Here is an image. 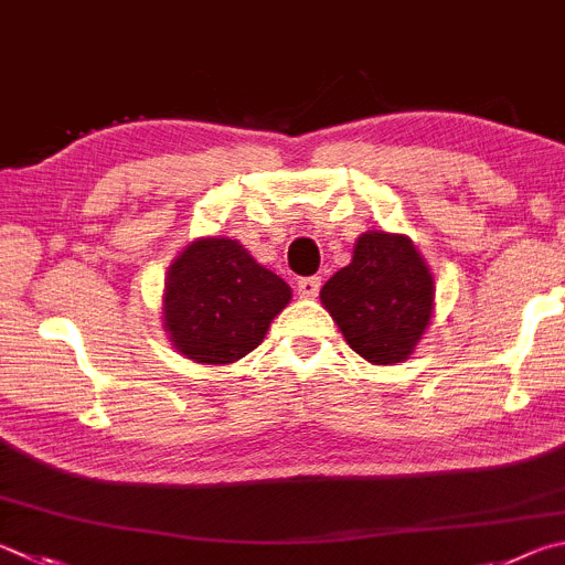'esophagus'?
<instances>
[{"label":"esophagus","mask_w":565,"mask_h":565,"mask_svg":"<svg viewBox=\"0 0 565 565\" xmlns=\"http://www.w3.org/2000/svg\"><path fill=\"white\" fill-rule=\"evenodd\" d=\"M318 289H321V276H306L296 284V291H299L301 299H316Z\"/></svg>","instance_id":"obj_1"}]
</instances>
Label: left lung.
Instances as JSON below:
<instances>
[{"label":"left lung","mask_w":565,"mask_h":565,"mask_svg":"<svg viewBox=\"0 0 565 565\" xmlns=\"http://www.w3.org/2000/svg\"><path fill=\"white\" fill-rule=\"evenodd\" d=\"M345 343L373 365L407 361L435 313V276L405 234L363 232L353 259L321 289Z\"/></svg>","instance_id":"8db88e82"}]
</instances>
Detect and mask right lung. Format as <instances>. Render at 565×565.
Instances as JSON below:
<instances>
[{
	"label": "right lung",
	"mask_w": 565,
	"mask_h": 565,
	"mask_svg": "<svg viewBox=\"0 0 565 565\" xmlns=\"http://www.w3.org/2000/svg\"><path fill=\"white\" fill-rule=\"evenodd\" d=\"M291 301V286L230 237H198L172 259L162 328L175 351L202 365H230L264 341Z\"/></svg>",
	"instance_id": "right-lung-1"
}]
</instances>
